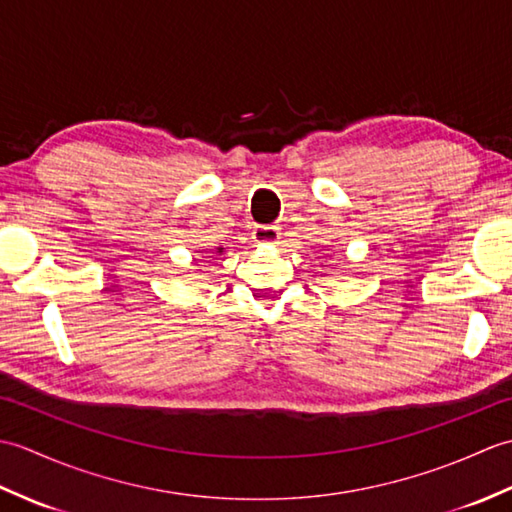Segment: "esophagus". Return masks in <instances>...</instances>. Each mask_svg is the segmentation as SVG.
<instances>
[{"label":"esophagus","instance_id":"esophagus-1","mask_svg":"<svg viewBox=\"0 0 512 512\" xmlns=\"http://www.w3.org/2000/svg\"><path fill=\"white\" fill-rule=\"evenodd\" d=\"M279 228L277 226H255L253 239L257 244H277L279 242Z\"/></svg>","mask_w":512,"mask_h":512}]
</instances>
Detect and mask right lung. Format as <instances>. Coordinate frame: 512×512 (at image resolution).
<instances>
[{"label": "right lung", "instance_id": "1", "mask_svg": "<svg viewBox=\"0 0 512 512\" xmlns=\"http://www.w3.org/2000/svg\"><path fill=\"white\" fill-rule=\"evenodd\" d=\"M217 253H224V250H222V248H217Z\"/></svg>", "mask_w": 512, "mask_h": 512}]
</instances>
